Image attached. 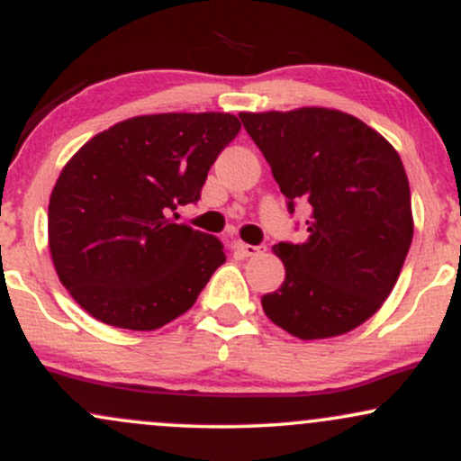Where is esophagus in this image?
<instances>
[{"label": "esophagus", "mask_w": 461, "mask_h": 461, "mask_svg": "<svg viewBox=\"0 0 461 461\" xmlns=\"http://www.w3.org/2000/svg\"><path fill=\"white\" fill-rule=\"evenodd\" d=\"M238 249H240L242 256H247V258H256V256H260V253H264V247L247 245V242H240V245H238Z\"/></svg>", "instance_id": "34e87169"}]
</instances>
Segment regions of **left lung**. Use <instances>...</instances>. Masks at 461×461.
<instances>
[{"label":"left lung","instance_id":"obj_1","mask_svg":"<svg viewBox=\"0 0 461 461\" xmlns=\"http://www.w3.org/2000/svg\"><path fill=\"white\" fill-rule=\"evenodd\" d=\"M288 199L310 205L308 238L279 242L282 288L264 314L299 340H325L366 322L393 293L414 236L399 153L357 116L333 108L240 113Z\"/></svg>","mask_w":461,"mask_h":461}]
</instances>
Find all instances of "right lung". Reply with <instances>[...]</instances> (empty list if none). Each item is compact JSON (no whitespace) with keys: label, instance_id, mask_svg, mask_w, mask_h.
I'll return each mask as SVG.
<instances>
[{"label":"right lung","instance_id":"add662e5","mask_svg":"<svg viewBox=\"0 0 461 461\" xmlns=\"http://www.w3.org/2000/svg\"><path fill=\"white\" fill-rule=\"evenodd\" d=\"M230 113L131 116L65 164L50 197V253L76 303L105 325L153 331L188 312L223 242L173 223L236 139Z\"/></svg>","mask_w":461,"mask_h":461}]
</instances>
